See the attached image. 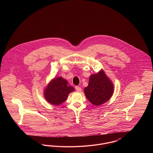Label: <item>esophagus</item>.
I'll return each instance as SVG.
<instances>
[{
    "mask_svg": "<svg viewBox=\"0 0 153 153\" xmlns=\"http://www.w3.org/2000/svg\"><path fill=\"white\" fill-rule=\"evenodd\" d=\"M75 89H76V90L77 91H78V92H80L81 91V88L80 87H79V86H76V87H75Z\"/></svg>",
    "mask_w": 153,
    "mask_h": 153,
    "instance_id": "34e87169",
    "label": "esophagus"
}]
</instances>
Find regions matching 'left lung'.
I'll use <instances>...</instances> for the list:
<instances>
[{
  "instance_id": "1",
  "label": "left lung",
  "mask_w": 153,
  "mask_h": 153,
  "mask_svg": "<svg viewBox=\"0 0 153 153\" xmlns=\"http://www.w3.org/2000/svg\"><path fill=\"white\" fill-rule=\"evenodd\" d=\"M113 92V84L103 71L91 75L88 85L84 88V93L88 100L97 106L107 102Z\"/></svg>"
}]
</instances>
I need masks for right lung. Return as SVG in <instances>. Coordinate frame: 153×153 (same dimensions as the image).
I'll use <instances>...</instances> for the list:
<instances>
[{
  "label": "right lung",
  "mask_w": 153,
  "mask_h": 153,
  "mask_svg": "<svg viewBox=\"0 0 153 153\" xmlns=\"http://www.w3.org/2000/svg\"><path fill=\"white\" fill-rule=\"evenodd\" d=\"M74 91L66 80L59 77L54 79L45 90L46 100L54 105H58L65 102L68 95Z\"/></svg>",
  "instance_id": "1"
}]
</instances>
